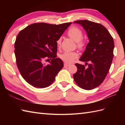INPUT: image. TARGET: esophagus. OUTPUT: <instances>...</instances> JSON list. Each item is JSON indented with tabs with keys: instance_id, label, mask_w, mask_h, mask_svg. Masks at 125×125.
<instances>
[{
	"instance_id": "esophagus-1",
	"label": "esophagus",
	"mask_w": 125,
	"mask_h": 125,
	"mask_svg": "<svg viewBox=\"0 0 125 125\" xmlns=\"http://www.w3.org/2000/svg\"><path fill=\"white\" fill-rule=\"evenodd\" d=\"M70 65L69 64H67V63H64V67H69V66H70Z\"/></svg>"
}]
</instances>
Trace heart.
<instances>
[{
	"label": "heart",
	"instance_id": "obj_1",
	"mask_svg": "<svg viewBox=\"0 0 125 125\" xmlns=\"http://www.w3.org/2000/svg\"><path fill=\"white\" fill-rule=\"evenodd\" d=\"M68 35L70 38L76 42L77 46L79 49H83L85 43L82 39L83 38V33L80 28L77 27H71L68 31ZM61 39L57 40V44L58 47L60 46ZM78 57V54L76 52H65L60 55L61 59L65 63H70L73 62L74 60Z\"/></svg>",
	"mask_w": 125,
	"mask_h": 125
}]
</instances>
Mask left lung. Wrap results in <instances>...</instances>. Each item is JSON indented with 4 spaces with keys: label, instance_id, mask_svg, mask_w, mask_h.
<instances>
[{
    "label": "left lung",
    "instance_id": "obj_1",
    "mask_svg": "<svg viewBox=\"0 0 125 125\" xmlns=\"http://www.w3.org/2000/svg\"><path fill=\"white\" fill-rule=\"evenodd\" d=\"M74 23L83 26L89 42L79 59L86 63L85 65L76 63L77 71L73 77L82 89L92 90L103 83L110 70L114 56L113 39L107 29L100 23L87 20L76 21ZM87 62H90L89 64Z\"/></svg>",
    "mask_w": 125,
    "mask_h": 125
}]
</instances>
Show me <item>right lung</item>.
<instances>
[{
  "label": "right lung",
  "mask_w": 125,
  "mask_h": 125,
  "mask_svg": "<svg viewBox=\"0 0 125 125\" xmlns=\"http://www.w3.org/2000/svg\"><path fill=\"white\" fill-rule=\"evenodd\" d=\"M72 22L60 25L35 23L18 34L14 43L16 63L23 79L31 85L44 88L50 85L63 67L57 58V41ZM51 60L45 65L44 60Z\"/></svg>",
  "instance_id": "obj_1"
}]
</instances>
